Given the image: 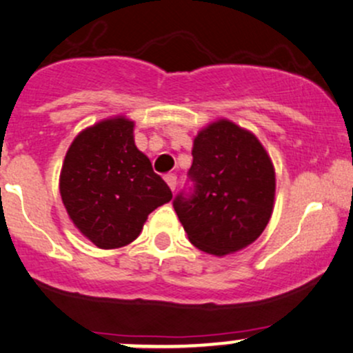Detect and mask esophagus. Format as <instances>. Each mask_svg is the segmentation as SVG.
Wrapping results in <instances>:
<instances>
[{
  "label": "esophagus",
  "instance_id": "34e87169",
  "mask_svg": "<svg viewBox=\"0 0 353 353\" xmlns=\"http://www.w3.org/2000/svg\"><path fill=\"white\" fill-rule=\"evenodd\" d=\"M164 179H165V183L169 184V188L174 191V189H176V185H177V177H176V174H165Z\"/></svg>",
  "mask_w": 353,
  "mask_h": 353
}]
</instances>
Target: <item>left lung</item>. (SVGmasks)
Instances as JSON below:
<instances>
[{"mask_svg": "<svg viewBox=\"0 0 353 353\" xmlns=\"http://www.w3.org/2000/svg\"><path fill=\"white\" fill-rule=\"evenodd\" d=\"M192 185L172 201L189 241L224 256L251 245L273 212L274 169L253 134L230 120L201 130L188 172Z\"/></svg>", "mask_w": 353, "mask_h": 353, "instance_id": "obj_1", "label": "left lung"}]
</instances>
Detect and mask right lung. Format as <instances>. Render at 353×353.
<instances>
[{
    "mask_svg": "<svg viewBox=\"0 0 353 353\" xmlns=\"http://www.w3.org/2000/svg\"><path fill=\"white\" fill-rule=\"evenodd\" d=\"M60 194L73 224L102 250L132 243L147 216L172 199L169 185L135 147L134 122L123 117L77 135L61 168Z\"/></svg>",
    "mask_w": 353,
    "mask_h": 353,
    "instance_id": "right-lung-1",
    "label": "right lung"
}]
</instances>
